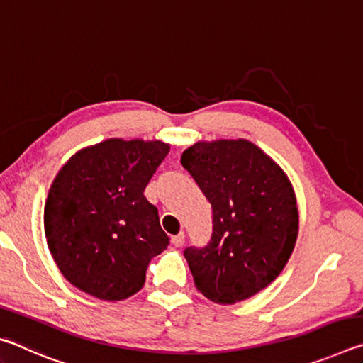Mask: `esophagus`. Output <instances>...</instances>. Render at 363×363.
<instances>
[{"instance_id":"obj_1","label":"esophagus","mask_w":363,"mask_h":363,"mask_svg":"<svg viewBox=\"0 0 363 363\" xmlns=\"http://www.w3.org/2000/svg\"><path fill=\"white\" fill-rule=\"evenodd\" d=\"M184 240H186V233L184 232H179L177 235H174L173 238H171V242H173L174 247H181V245L184 243Z\"/></svg>"}]
</instances>
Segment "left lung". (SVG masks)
<instances>
[{"label":"left lung","instance_id":"8db88e82","mask_svg":"<svg viewBox=\"0 0 363 363\" xmlns=\"http://www.w3.org/2000/svg\"><path fill=\"white\" fill-rule=\"evenodd\" d=\"M181 163L213 210L210 242L184 250L196 290L219 304L253 296L279 277L296 243L290 181L245 139L196 143Z\"/></svg>","mask_w":363,"mask_h":363}]
</instances>
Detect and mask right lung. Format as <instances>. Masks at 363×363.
I'll list each match as a JSON object with an SVG mask.
<instances>
[{
  "mask_svg": "<svg viewBox=\"0 0 363 363\" xmlns=\"http://www.w3.org/2000/svg\"><path fill=\"white\" fill-rule=\"evenodd\" d=\"M169 145L108 139L75 153L45 206L48 247L64 277L106 301L133 296L153 256L169 245L145 186Z\"/></svg>",
  "mask_w": 363,
  "mask_h": 363,
  "instance_id": "obj_1",
  "label": "right lung"
}]
</instances>
